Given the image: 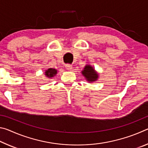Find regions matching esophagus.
<instances>
[{
    "mask_svg": "<svg viewBox=\"0 0 148 148\" xmlns=\"http://www.w3.org/2000/svg\"><path fill=\"white\" fill-rule=\"evenodd\" d=\"M66 69L68 70V71H71V70L72 69V66L71 64H66Z\"/></svg>",
    "mask_w": 148,
    "mask_h": 148,
    "instance_id": "34e87169",
    "label": "esophagus"
}]
</instances>
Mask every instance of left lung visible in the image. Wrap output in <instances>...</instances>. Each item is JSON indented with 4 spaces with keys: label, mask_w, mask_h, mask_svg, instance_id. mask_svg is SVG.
Masks as SVG:
<instances>
[{
    "label": "left lung",
    "mask_w": 148,
    "mask_h": 148,
    "mask_svg": "<svg viewBox=\"0 0 148 148\" xmlns=\"http://www.w3.org/2000/svg\"><path fill=\"white\" fill-rule=\"evenodd\" d=\"M81 72L86 79L89 83L96 82L99 79V73L95 71L91 64H86Z\"/></svg>",
    "instance_id": "obj_1"
}]
</instances>
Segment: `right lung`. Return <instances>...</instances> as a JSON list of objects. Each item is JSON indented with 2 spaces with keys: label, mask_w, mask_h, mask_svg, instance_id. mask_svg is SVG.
<instances>
[{
  "label": "right lung",
  "mask_w": 148,
  "mask_h": 148,
  "mask_svg": "<svg viewBox=\"0 0 148 148\" xmlns=\"http://www.w3.org/2000/svg\"><path fill=\"white\" fill-rule=\"evenodd\" d=\"M57 74V70L56 69L49 68L45 71L44 74L47 78H52Z\"/></svg>",
  "instance_id": "obj_1"
}]
</instances>
